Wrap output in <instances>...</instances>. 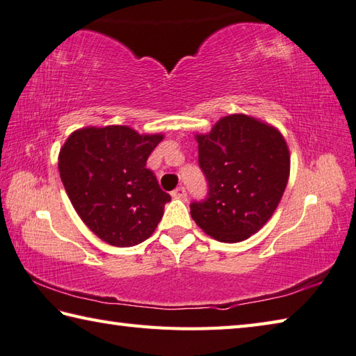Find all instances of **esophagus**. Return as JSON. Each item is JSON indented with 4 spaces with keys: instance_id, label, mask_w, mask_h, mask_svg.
<instances>
[{
    "instance_id": "34e87169",
    "label": "esophagus",
    "mask_w": 356,
    "mask_h": 356,
    "mask_svg": "<svg viewBox=\"0 0 356 356\" xmlns=\"http://www.w3.org/2000/svg\"><path fill=\"white\" fill-rule=\"evenodd\" d=\"M172 197H173V198H178V200H183V198H186V189H184L183 186H181V187H177V189L172 192Z\"/></svg>"
}]
</instances>
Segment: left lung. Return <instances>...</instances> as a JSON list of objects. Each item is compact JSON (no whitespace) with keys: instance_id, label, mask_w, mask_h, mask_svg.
Returning <instances> with one entry per match:
<instances>
[{"instance_id":"left-lung-1","label":"left lung","mask_w":356,"mask_h":356,"mask_svg":"<svg viewBox=\"0 0 356 356\" xmlns=\"http://www.w3.org/2000/svg\"><path fill=\"white\" fill-rule=\"evenodd\" d=\"M198 163L209 184L191 216L207 236L237 243L273 217L290 177V150L276 127L248 115L221 118L197 135Z\"/></svg>"}]
</instances>
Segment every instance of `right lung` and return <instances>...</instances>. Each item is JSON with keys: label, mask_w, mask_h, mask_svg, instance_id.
<instances>
[{"label": "right lung", "mask_w": 356, "mask_h": 356, "mask_svg": "<svg viewBox=\"0 0 356 356\" xmlns=\"http://www.w3.org/2000/svg\"><path fill=\"white\" fill-rule=\"evenodd\" d=\"M164 135H139L129 125L72 131L58 153V172L83 223L118 248L143 243L155 232L170 195L145 167Z\"/></svg>", "instance_id": "right-lung-1"}]
</instances>
